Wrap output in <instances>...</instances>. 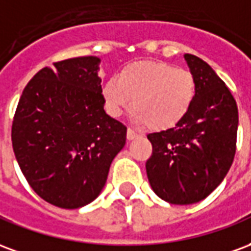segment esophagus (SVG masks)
<instances>
[{
  "mask_svg": "<svg viewBox=\"0 0 251 251\" xmlns=\"http://www.w3.org/2000/svg\"><path fill=\"white\" fill-rule=\"evenodd\" d=\"M126 137H127V140H129V141H131V140H136L137 137H140V134H138V133H136V131L133 130V129H130V127H129V129H127V131H126Z\"/></svg>",
  "mask_w": 251,
  "mask_h": 251,
  "instance_id": "1",
  "label": "esophagus"
}]
</instances>
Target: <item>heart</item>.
I'll use <instances>...</instances> for the list:
<instances>
[{
    "mask_svg": "<svg viewBox=\"0 0 251 251\" xmlns=\"http://www.w3.org/2000/svg\"><path fill=\"white\" fill-rule=\"evenodd\" d=\"M106 109L120 117L133 106L134 121L154 131L171 130L188 114L196 95L194 75L161 60H140L125 66L103 86Z\"/></svg>",
    "mask_w": 251,
    "mask_h": 251,
    "instance_id": "heart-1",
    "label": "heart"
}]
</instances>
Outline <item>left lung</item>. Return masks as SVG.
I'll use <instances>...</instances> for the list:
<instances>
[{"label":"left lung","instance_id":"left-lung-1","mask_svg":"<svg viewBox=\"0 0 251 251\" xmlns=\"http://www.w3.org/2000/svg\"><path fill=\"white\" fill-rule=\"evenodd\" d=\"M196 95L188 114L171 130L148 134L152 156L149 184L171 204L205 199L231 167L238 130V107L225 82L200 57L184 55Z\"/></svg>","mask_w":251,"mask_h":251}]
</instances>
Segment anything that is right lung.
<instances>
[{"label": "right lung", "mask_w": 251, "mask_h": 251, "mask_svg": "<svg viewBox=\"0 0 251 251\" xmlns=\"http://www.w3.org/2000/svg\"><path fill=\"white\" fill-rule=\"evenodd\" d=\"M100 59L82 56L46 67L17 104L12 144L36 194L60 208H79L102 192L126 127L103 106Z\"/></svg>", "instance_id": "1"}]
</instances>
